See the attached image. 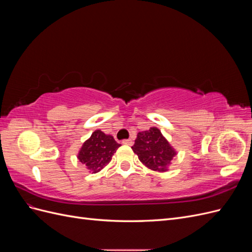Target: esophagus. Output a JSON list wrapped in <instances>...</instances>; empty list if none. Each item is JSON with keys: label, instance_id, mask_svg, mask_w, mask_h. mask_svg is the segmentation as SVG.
Returning <instances> with one entry per match:
<instances>
[{"label": "esophagus", "instance_id": "esophagus-1", "mask_svg": "<svg viewBox=\"0 0 252 252\" xmlns=\"http://www.w3.org/2000/svg\"><path fill=\"white\" fill-rule=\"evenodd\" d=\"M122 143L125 144V145H129V146H131V145L133 144V141L130 140V139H127V140H123V141H122Z\"/></svg>", "mask_w": 252, "mask_h": 252}]
</instances>
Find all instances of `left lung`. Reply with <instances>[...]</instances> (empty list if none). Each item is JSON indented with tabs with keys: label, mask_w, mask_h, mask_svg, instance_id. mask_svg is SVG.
Returning <instances> with one entry per match:
<instances>
[{
	"label": "left lung",
	"mask_w": 252,
	"mask_h": 252,
	"mask_svg": "<svg viewBox=\"0 0 252 252\" xmlns=\"http://www.w3.org/2000/svg\"><path fill=\"white\" fill-rule=\"evenodd\" d=\"M131 148L144 165L156 171H166L175 156L173 148L156 127L139 132Z\"/></svg>",
	"instance_id": "8db88e82"
}]
</instances>
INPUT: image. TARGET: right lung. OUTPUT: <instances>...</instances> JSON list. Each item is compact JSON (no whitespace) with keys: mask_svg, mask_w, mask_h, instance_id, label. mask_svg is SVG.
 Instances as JSON below:
<instances>
[{"mask_svg":"<svg viewBox=\"0 0 252 252\" xmlns=\"http://www.w3.org/2000/svg\"><path fill=\"white\" fill-rule=\"evenodd\" d=\"M121 146L111 135H106L101 130H95L90 139L83 144L79 159L94 173L98 172L107 165L116 150Z\"/></svg>","mask_w":252,"mask_h":252,"instance_id":"obj_1","label":"right lung"}]
</instances>
